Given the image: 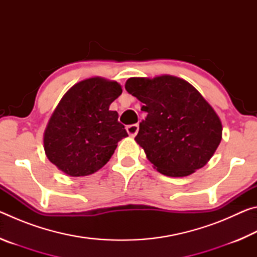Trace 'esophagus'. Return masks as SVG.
<instances>
[{"label":"esophagus","instance_id":"1","mask_svg":"<svg viewBox=\"0 0 257 257\" xmlns=\"http://www.w3.org/2000/svg\"><path fill=\"white\" fill-rule=\"evenodd\" d=\"M127 133L130 135V136L132 137H135L137 135V133H138V130H139V125L136 123V124H129V125H127Z\"/></svg>","mask_w":257,"mask_h":257}]
</instances>
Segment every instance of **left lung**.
I'll return each instance as SVG.
<instances>
[{"label":"left lung","instance_id":"1","mask_svg":"<svg viewBox=\"0 0 257 257\" xmlns=\"http://www.w3.org/2000/svg\"><path fill=\"white\" fill-rule=\"evenodd\" d=\"M125 90L147 113L135 137L156 170L186 177L203 168L219 146L222 124L196 89L180 78H129Z\"/></svg>","mask_w":257,"mask_h":257}]
</instances>
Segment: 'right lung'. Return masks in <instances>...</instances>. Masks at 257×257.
I'll return each instance as SVG.
<instances>
[{
    "instance_id": "add662e5",
    "label": "right lung",
    "mask_w": 257,
    "mask_h": 257,
    "mask_svg": "<svg viewBox=\"0 0 257 257\" xmlns=\"http://www.w3.org/2000/svg\"><path fill=\"white\" fill-rule=\"evenodd\" d=\"M122 89L116 81L89 78L72 86L52 114L44 134L47 159L71 177L99 170L127 137L110 104Z\"/></svg>"
}]
</instances>
